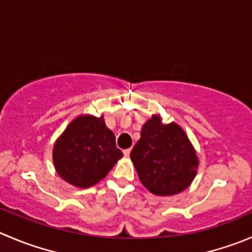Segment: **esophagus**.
Returning <instances> with one entry per match:
<instances>
[{
  "label": "esophagus",
  "mask_w": 252,
  "mask_h": 252,
  "mask_svg": "<svg viewBox=\"0 0 252 252\" xmlns=\"http://www.w3.org/2000/svg\"><path fill=\"white\" fill-rule=\"evenodd\" d=\"M123 154L126 158H128V156L130 155V149H126V150H123Z\"/></svg>",
  "instance_id": "34e87169"
}]
</instances>
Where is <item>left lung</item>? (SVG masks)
Listing matches in <instances>:
<instances>
[{
    "label": "left lung",
    "instance_id": "left-lung-1",
    "mask_svg": "<svg viewBox=\"0 0 252 252\" xmlns=\"http://www.w3.org/2000/svg\"><path fill=\"white\" fill-rule=\"evenodd\" d=\"M140 182L158 196L182 192L196 177L198 158L178 124H162L153 116L130 153Z\"/></svg>",
    "mask_w": 252,
    "mask_h": 252
}]
</instances>
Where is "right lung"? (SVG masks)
I'll use <instances>...</instances> for the list:
<instances>
[{
	"mask_svg": "<svg viewBox=\"0 0 252 252\" xmlns=\"http://www.w3.org/2000/svg\"><path fill=\"white\" fill-rule=\"evenodd\" d=\"M123 153L117 148L113 131L102 117L80 116L56 140L53 161L63 180L80 188L104 178Z\"/></svg>",
	"mask_w": 252,
	"mask_h": 252,
	"instance_id": "add662e5",
	"label": "right lung"
}]
</instances>
